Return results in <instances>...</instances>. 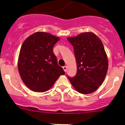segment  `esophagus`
<instances>
[{
    "instance_id": "1",
    "label": "esophagus",
    "mask_w": 125,
    "mask_h": 125,
    "mask_svg": "<svg viewBox=\"0 0 125 125\" xmlns=\"http://www.w3.org/2000/svg\"><path fill=\"white\" fill-rule=\"evenodd\" d=\"M62 68H63L64 71V72H66V71H67V69H68V68H67V66H64V67Z\"/></svg>"
}]
</instances>
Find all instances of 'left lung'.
Instances as JSON below:
<instances>
[{"mask_svg": "<svg viewBox=\"0 0 125 125\" xmlns=\"http://www.w3.org/2000/svg\"><path fill=\"white\" fill-rule=\"evenodd\" d=\"M73 45L77 64V73L69 81L81 94L95 91L103 82L108 68V61L102 42L91 32L68 37Z\"/></svg>", "mask_w": 125, "mask_h": 125, "instance_id": "obj_1", "label": "left lung"}]
</instances>
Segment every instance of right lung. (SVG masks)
I'll list each match as a JSON object with an SVG mask.
<instances>
[{"label": "right lung", "mask_w": 125, "mask_h": 125, "mask_svg": "<svg viewBox=\"0 0 125 125\" xmlns=\"http://www.w3.org/2000/svg\"><path fill=\"white\" fill-rule=\"evenodd\" d=\"M59 39L49 33L37 32L23 42L18 59L19 73L25 86L33 91H47L65 74L53 52Z\"/></svg>", "instance_id": "add662e5"}]
</instances>
